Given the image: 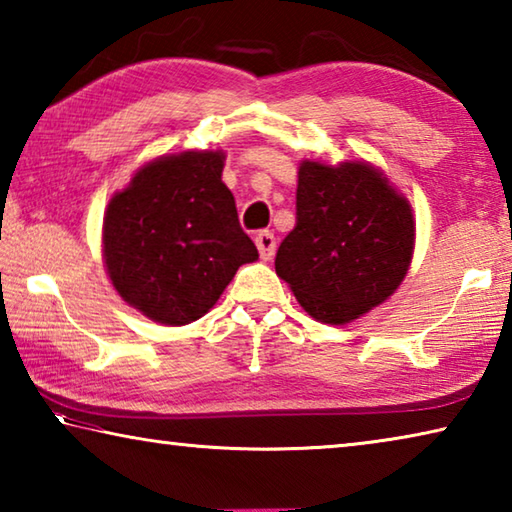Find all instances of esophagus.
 Here are the masks:
<instances>
[{"label":"esophagus","instance_id":"obj_1","mask_svg":"<svg viewBox=\"0 0 512 512\" xmlns=\"http://www.w3.org/2000/svg\"><path fill=\"white\" fill-rule=\"evenodd\" d=\"M255 244H257V250H259V255H262V259H271V257L275 255L277 241H275V235H273V232H268V230L257 232Z\"/></svg>","mask_w":512,"mask_h":512}]
</instances>
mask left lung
<instances>
[{
    "label": "left lung",
    "instance_id": "left-lung-1",
    "mask_svg": "<svg viewBox=\"0 0 512 512\" xmlns=\"http://www.w3.org/2000/svg\"><path fill=\"white\" fill-rule=\"evenodd\" d=\"M415 241L411 205L363 162H302L296 225L275 271L309 316L343 325L400 287Z\"/></svg>",
    "mask_w": 512,
    "mask_h": 512
}]
</instances>
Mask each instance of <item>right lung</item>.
Here are the masks:
<instances>
[{
  "instance_id": "add662e5",
  "label": "right lung",
  "mask_w": 512,
  "mask_h": 512,
  "mask_svg": "<svg viewBox=\"0 0 512 512\" xmlns=\"http://www.w3.org/2000/svg\"><path fill=\"white\" fill-rule=\"evenodd\" d=\"M223 153L187 151L149 162L103 219V259L119 296L164 325L214 307L257 248L221 180Z\"/></svg>"
}]
</instances>
